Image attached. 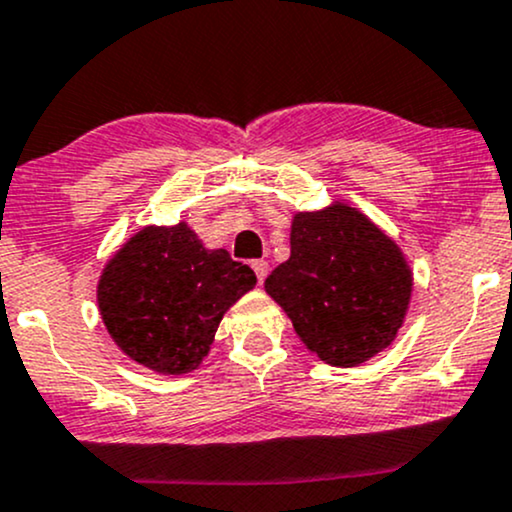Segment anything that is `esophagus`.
Instances as JSON below:
<instances>
[{
  "label": "esophagus",
  "instance_id": "obj_1",
  "mask_svg": "<svg viewBox=\"0 0 512 512\" xmlns=\"http://www.w3.org/2000/svg\"><path fill=\"white\" fill-rule=\"evenodd\" d=\"M251 268H254L258 283H263V280H266V275H268V263L263 261V258H258V261H251Z\"/></svg>",
  "mask_w": 512,
  "mask_h": 512
}]
</instances>
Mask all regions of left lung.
I'll return each instance as SVG.
<instances>
[{
	"label": "left lung",
	"instance_id": "8db88e82",
	"mask_svg": "<svg viewBox=\"0 0 512 512\" xmlns=\"http://www.w3.org/2000/svg\"><path fill=\"white\" fill-rule=\"evenodd\" d=\"M300 341L326 365L358 367L394 343L409 312L404 251L348 203L295 212L290 258L266 278Z\"/></svg>",
	"mask_w": 512,
	"mask_h": 512
}]
</instances>
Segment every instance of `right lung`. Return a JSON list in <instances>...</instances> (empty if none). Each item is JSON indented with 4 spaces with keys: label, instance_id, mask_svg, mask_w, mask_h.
Segmentation results:
<instances>
[{
    "label": "right lung",
    "instance_id": "right-lung-1",
    "mask_svg": "<svg viewBox=\"0 0 512 512\" xmlns=\"http://www.w3.org/2000/svg\"><path fill=\"white\" fill-rule=\"evenodd\" d=\"M254 285L249 266L203 246L188 222L147 225L106 261L96 302L130 360L157 375H186L208 358L227 309Z\"/></svg>",
    "mask_w": 512,
    "mask_h": 512
}]
</instances>
